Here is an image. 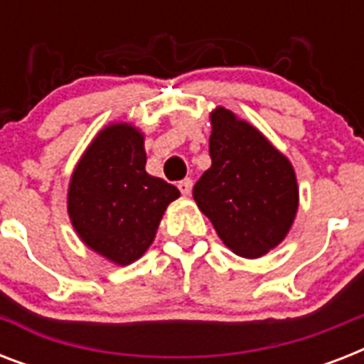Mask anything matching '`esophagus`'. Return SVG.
<instances>
[{"label":"esophagus","instance_id":"obj_1","mask_svg":"<svg viewBox=\"0 0 364 364\" xmlns=\"http://www.w3.org/2000/svg\"><path fill=\"white\" fill-rule=\"evenodd\" d=\"M179 191H181V194H185V196H188L191 194V191H193V179H183V181H179Z\"/></svg>","mask_w":364,"mask_h":364}]
</instances>
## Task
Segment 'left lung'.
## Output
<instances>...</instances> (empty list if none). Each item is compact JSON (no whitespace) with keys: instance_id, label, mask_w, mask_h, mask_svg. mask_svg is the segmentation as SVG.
Instances as JSON below:
<instances>
[{"instance_id":"obj_1","label":"left lung","mask_w":364,"mask_h":364,"mask_svg":"<svg viewBox=\"0 0 364 364\" xmlns=\"http://www.w3.org/2000/svg\"><path fill=\"white\" fill-rule=\"evenodd\" d=\"M211 168L193 188L200 211L232 253L259 259L285 240L299 211L291 160L230 109L210 113Z\"/></svg>"}]
</instances>
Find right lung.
I'll return each instance as SVG.
<instances>
[{
  "label": "right lung",
  "instance_id": "add662e5",
  "mask_svg": "<svg viewBox=\"0 0 364 364\" xmlns=\"http://www.w3.org/2000/svg\"><path fill=\"white\" fill-rule=\"evenodd\" d=\"M145 136L130 122H111L94 136L68 187V215L88 249L113 264L141 257L166 208L181 194L145 170Z\"/></svg>",
  "mask_w": 364,
  "mask_h": 364
}]
</instances>
